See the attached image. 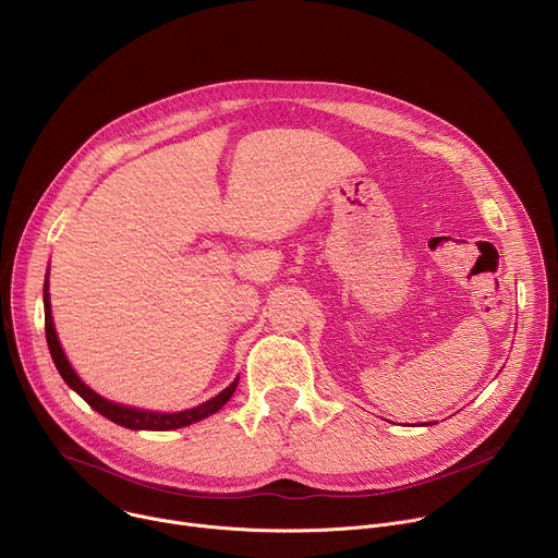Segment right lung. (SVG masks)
<instances>
[{"label":"right lung","mask_w":558,"mask_h":558,"mask_svg":"<svg viewBox=\"0 0 558 558\" xmlns=\"http://www.w3.org/2000/svg\"><path fill=\"white\" fill-rule=\"evenodd\" d=\"M44 311H46V340H48V349H50V355H52V362L57 366V371L61 373L63 381L76 390L78 395L84 397V400L97 411L101 413L104 417H108L110 422L119 424V426H125V428H132V430H172V428H183V426H190L203 417H209L214 415L216 411H220L227 402L229 397L233 395L235 386H238V377L222 390L218 392L214 400L196 407V409H190V411H183V413H147V411H136V409H128V407H119V404H112L108 400H104L101 395H97L95 390H90L82 379L76 377V373L72 371V366L68 364L63 351H61V344L57 340V333H54V327H52V315H50V298H48V280L44 282Z\"/></svg>","instance_id":"right-lung-1"}]
</instances>
